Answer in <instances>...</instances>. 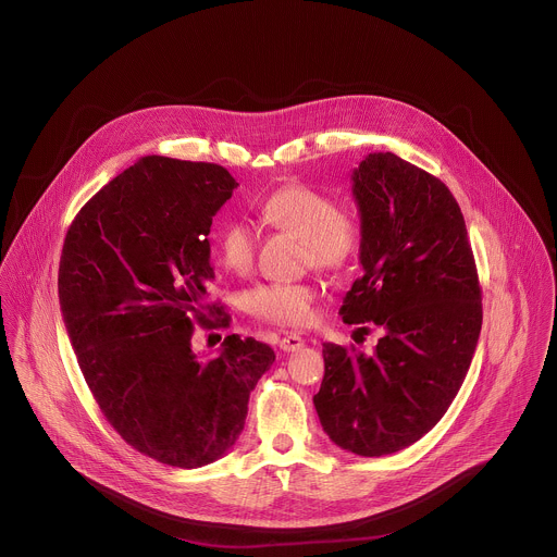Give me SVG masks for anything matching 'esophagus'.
I'll list each match as a JSON object with an SVG mask.
<instances>
[{
    "instance_id": "obj_1",
    "label": "esophagus",
    "mask_w": 557,
    "mask_h": 557,
    "mask_svg": "<svg viewBox=\"0 0 557 557\" xmlns=\"http://www.w3.org/2000/svg\"><path fill=\"white\" fill-rule=\"evenodd\" d=\"M304 337L297 334H288L284 335L282 339H280V348L282 350H286V352H295V350H299V348H304Z\"/></svg>"
}]
</instances>
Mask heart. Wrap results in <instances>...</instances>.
I'll list each match as a JSON object with an SVG mask.
<instances>
[{"mask_svg":"<svg viewBox=\"0 0 557 557\" xmlns=\"http://www.w3.org/2000/svg\"><path fill=\"white\" fill-rule=\"evenodd\" d=\"M260 222L301 240V262L323 271L348 267L363 240L361 215L352 207L335 205L317 187L293 183L275 189L260 205ZM258 232L247 220L225 223L218 249L223 267L236 275L253 269ZM319 288L312 282H269L245 295V310L260 323L304 327L314 321Z\"/></svg>","mask_w":557,"mask_h":557,"instance_id":"1","label":"heart"}]
</instances>
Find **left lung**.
I'll use <instances>...</instances> for the list:
<instances>
[{
    "label": "left lung",
    "instance_id": "1",
    "mask_svg": "<svg viewBox=\"0 0 557 557\" xmlns=\"http://www.w3.org/2000/svg\"><path fill=\"white\" fill-rule=\"evenodd\" d=\"M352 196L363 271L339 314L383 337L372 355L323 344L314 407L335 445L383 456L422 440L456 398L482 327V288L460 207L437 176L372 152L352 172Z\"/></svg>",
    "mask_w": 557,
    "mask_h": 557
}]
</instances>
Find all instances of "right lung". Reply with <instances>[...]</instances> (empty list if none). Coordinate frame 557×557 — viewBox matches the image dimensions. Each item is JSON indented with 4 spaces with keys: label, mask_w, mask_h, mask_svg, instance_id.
<instances>
[{
    "label": "right lung",
    "mask_w": 557,
    "mask_h": 557,
    "mask_svg": "<svg viewBox=\"0 0 557 557\" xmlns=\"http://www.w3.org/2000/svg\"><path fill=\"white\" fill-rule=\"evenodd\" d=\"M236 185L218 163L144 157L84 205L60 258L62 319L101 413L131 447L181 469L236 444L275 361L269 344L234 334L207 361L191 350L196 325L230 323L209 301L207 236Z\"/></svg>",
    "instance_id": "1"
}]
</instances>
